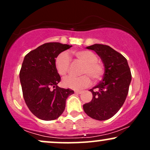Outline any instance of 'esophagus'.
<instances>
[{
	"label": "esophagus",
	"mask_w": 150,
	"mask_h": 150,
	"mask_svg": "<svg viewBox=\"0 0 150 150\" xmlns=\"http://www.w3.org/2000/svg\"><path fill=\"white\" fill-rule=\"evenodd\" d=\"M82 92V91H75V93H76V94H81Z\"/></svg>",
	"instance_id": "1"
}]
</instances>
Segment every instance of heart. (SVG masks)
<instances>
[{"label": "heart", "mask_w": 150, "mask_h": 150, "mask_svg": "<svg viewBox=\"0 0 150 150\" xmlns=\"http://www.w3.org/2000/svg\"><path fill=\"white\" fill-rule=\"evenodd\" d=\"M77 61L84 63L81 73L85 74L76 77L70 75L63 80V85L65 87L75 89H81L87 87L91 83L90 77L94 80H99L104 74V65L98 61L97 55L88 50H81L73 53ZM70 65V58L66 53H61L56 57L55 66L58 73L64 76L68 73Z\"/></svg>", "instance_id": "b5f03b06"}]
</instances>
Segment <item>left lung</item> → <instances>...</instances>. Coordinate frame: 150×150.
Instances as JSON below:
<instances>
[{
    "mask_svg": "<svg viewBox=\"0 0 150 150\" xmlns=\"http://www.w3.org/2000/svg\"><path fill=\"white\" fill-rule=\"evenodd\" d=\"M95 51L104 65L103 80L89 89L92 100L83 105L85 112L99 120L109 119L119 111L128 95L132 75L126 58L109 46L94 44L86 47Z\"/></svg>",
    "mask_w": 150,
    "mask_h": 150,
    "instance_id": "1",
    "label": "left lung"
}]
</instances>
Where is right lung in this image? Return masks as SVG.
<instances>
[{
  "label": "right lung",
  "mask_w": 150,
  "mask_h": 150,
  "mask_svg": "<svg viewBox=\"0 0 150 150\" xmlns=\"http://www.w3.org/2000/svg\"><path fill=\"white\" fill-rule=\"evenodd\" d=\"M72 46L58 42L42 44L25 56L20 72L22 94L27 107L39 119L52 120L64 111L65 101L74 93L57 85L61 77L56 58Z\"/></svg>",
  "instance_id": "right-lung-1"
}]
</instances>
